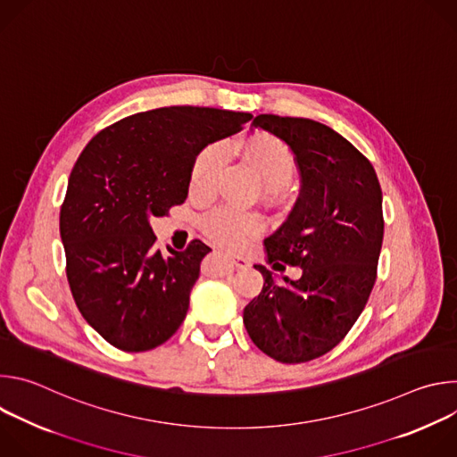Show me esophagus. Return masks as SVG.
<instances>
[{
  "label": "esophagus",
  "mask_w": 457,
  "mask_h": 457,
  "mask_svg": "<svg viewBox=\"0 0 457 457\" xmlns=\"http://www.w3.org/2000/svg\"><path fill=\"white\" fill-rule=\"evenodd\" d=\"M229 258H231V262H233V266L237 270H247L251 266L249 260L245 256H242V254H229Z\"/></svg>",
  "instance_id": "1"
}]
</instances>
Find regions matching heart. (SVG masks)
I'll return each instance as SVG.
<instances>
[{
    "instance_id": "b5f03b06",
    "label": "heart",
    "mask_w": 457,
    "mask_h": 457,
    "mask_svg": "<svg viewBox=\"0 0 457 457\" xmlns=\"http://www.w3.org/2000/svg\"><path fill=\"white\" fill-rule=\"evenodd\" d=\"M245 152L270 187L282 189L293 182L298 166L295 154L284 141L262 136L247 143ZM228 145L224 141H213L195 155L189 168L191 193L208 197L217 189L220 173L228 162ZM203 229L219 245L244 247L256 235L262 233L264 220L256 213L226 206L210 213L203 222Z\"/></svg>"
}]
</instances>
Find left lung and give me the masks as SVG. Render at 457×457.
I'll use <instances>...</instances> for the list:
<instances>
[{
    "instance_id": "8db88e82",
    "label": "left lung",
    "mask_w": 457,
    "mask_h": 457,
    "mask_svg": "<svg viewBox=\"0 0 457 457\" xmlns=\"http://www.w3.org/2000/svg\"><path fill=\"white\" fill-rule=\"evenodd\" d=\"M254 128L295 154L302 186L287 220L264 240L273 268L300 266L264 287L244 309L253 344L282 363H303L335 349L361 314L376 282L383 242L381 187L369 159L333 128L303 117L260 113Z\"/></svg>"
}]
</instances>
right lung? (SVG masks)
<instances>
[{
	"mask_svg": "<svg viewBox=\"0 0 457 457\" xmlns=\"http://www.w3.org/2000/svg\"><path fill=\"white\" fill-rule=\"evenodd\" d=\"M251 117L204 106L155 108L101 129L81 152L59 233L76 305L110 345L150 351L180 328L212 249L193 240L162 256L150 217L182 204L195 155L240 132Z\"/></svg>",
	"mask_w": 457,
	"mask_h": 457,
	"instance_id": "right-lung-1",
	"label": "right lung"
}]
</instances>
